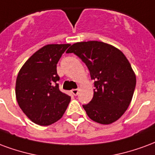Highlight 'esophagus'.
Returning <instances> with one entry per match:
<instances>
[{
  "instance_id": "34e87169",
  "label": "esophagus",
  "mask_w": 155,
  "mask_h": 155,
  "mask_svg": "<svg viewBox=\"0 0 155 155\" xmlns=\"http://www.w3.org/2000/svg\"><path fill=\"white\" fill-rule=\"evenodd\" d=\"M72 93H73L74 96H77V95L78 94V89H73V90H72Z\"/></svg>"
}]
</instances>
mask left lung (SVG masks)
<instances>
[{"label":"left lung","instance_id":"1","mask_svg":"<svg viewBox=\"0 0 155 155\" xmlns=\"http://www.w3.org/2000/svg\"><path fill=\"white\" fill-rule=\"evenodd\" d=\"M67 53H74L88 68L94 82L91 101L82 105L89 118L109 125L121 117L130 104L136 77L125 54L101 41L78 42Z\"/></svg>","mask_w":155,"mask_h":155}]
</instances>
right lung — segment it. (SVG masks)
<instances>
[{"label":"right lung","instance_id":"add662e5","mask_svg":"<svg viewBox=\"0 0 155 155\" xmlns=\"http://www.w3.org/2000/svg\"><path fill=\"white\" fill-rule=\"evenodd\" d=\"M69 44L47 45L36 51L18 73L15 96L20 109L39 125L62 118L71 97L59 90L57 64Z\"/></svg>","mask_w":155,"mask_h":155}]
</instances>
